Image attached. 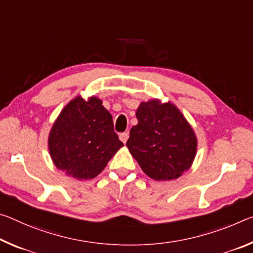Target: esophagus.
I'll return each instance as SVG.
<instances>
[{
    "label": "esophagus",
    "instance_id": "1",
    "mask_svg": "<svg viewBox=\"0 0 253 253\" xmlns=\"http://www.w3.org/2000/svg\"><path fill=\"white\" fill-rule=\"evenodd\" d=\"M128 133H122L119 135V138H120V141H122L124 144H126V142H127V139H128Z\"/></svg>",
    "mask_w": 253,
    "mask_h": 253
}]
</instances>
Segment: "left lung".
I'll return each instance as SVG.
<instances>
[{
	"mask_svg": "<svg viewBox=\"0 0 253 253\" xmlns=\"http://www.w3.org/2000/svg\"><path fill=\"white\" fill-rule=\"evenodd\" d=\"M126 145L144 173L156 181L177 179L191 167L197 137L189 123L171 102H142L136 110Z\"/></svg>",
	"mask_w": 253,
	"mask_h": 253,
	"instance_id": "obj_1",
	"label": "left lung"
}]
</instances>
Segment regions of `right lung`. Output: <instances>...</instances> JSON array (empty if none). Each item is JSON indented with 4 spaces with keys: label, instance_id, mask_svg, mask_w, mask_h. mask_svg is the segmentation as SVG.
Masks as SVG:
<instances>
[{
    "label": "right lung",
    "instance_id": "1",
    "mask_svg": "<svg viewBox=\"0 0 253 253\" xmlns=\"http://www.w3.org/2000/svg\"><path fill=\"white\" fill-rule=\"evenodd\" d=\"M123 146L110 112L97 97L71 100L48 137V150L56 168L79 180L97 177Z\"/></svg>",
    "mask_w": 253,
    "mask_h": 253
}]
</instances>
